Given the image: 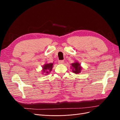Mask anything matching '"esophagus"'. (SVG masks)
Instances as JSON below:
<instances>
[{
	"instance_id": "esophagus-1",
	"label": "esophagus",
	"mask_w": 120,
	"mask_h": 120,
	"mask_svg": "<svg viewBox=\"0 0 120 120\" xmlns=\"http://www.w3.org/2000/svg\"><path fill=\"white\" fill-rule=\"evenodd\" d=\"M58 63H59V64H63L64 63V61L63 60H60L58 61Z\"/></svg>"
}]
</instances>
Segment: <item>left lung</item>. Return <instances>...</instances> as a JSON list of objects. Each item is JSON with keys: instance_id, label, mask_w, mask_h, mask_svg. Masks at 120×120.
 <instances>
[{"instance_id": "left-lung-1", "label": "left lung", "mask_w": 120, "mask_h": 120, "mask_svg": "<svg viewBox=\"0 0 120 120\" xmlns=\"http://www.w3.org/2000/svg\"><path fill=\"white\" fill-rule=\"evenodd\" d=\"M71 66L74 68L72 69V72H75V74H79L81 72V68L80 67V64L78 62L72 63Z\"/></svg>"}]
</instances>
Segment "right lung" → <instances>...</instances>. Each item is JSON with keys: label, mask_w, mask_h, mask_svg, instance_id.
Here are the masks:
<instances>
[{"label": "right lung", "mask_w": 120, "mask_h": 120, "mask_svg": "<svg viewBox=\"0 0 120 120\" xmlns=\"http://www.w3.org/2000/svg\"><path fill=\"white\" fill-rule=\"evenodd\" d=\"M52 66H53V64L52 63H50V64H45V66H43V71L45 72V73L48 74L52 71Z\"/></svg>", "instance_id": "right-lung-1"}]
</instances>
